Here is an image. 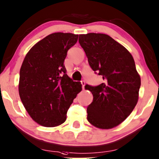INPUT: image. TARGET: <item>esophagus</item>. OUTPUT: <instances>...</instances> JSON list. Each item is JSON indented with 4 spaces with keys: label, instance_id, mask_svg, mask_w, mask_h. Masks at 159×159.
<instances>
[{
    "label": "esophagus",
    "instance_id": "obj_1",
    "mask_svg": "<svg viewBox=\"0 0 159 159\" xmlns=\"http://www.w3.org/2000/svg\"><path fill=\"white\" fill-rule=\"evenodd\" d=\"M81 84H82V89H84V85H85V81H84V80H82Z\"/></svg>",
    "mask_w": 159,
    "mask_h": 159
}]
</instances>
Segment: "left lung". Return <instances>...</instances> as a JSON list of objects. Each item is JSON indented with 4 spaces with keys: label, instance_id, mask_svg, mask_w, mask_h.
<instances>
[{
    "label": "left lung",
    "instance_id": "1",
    "mask_svg": "<svg viewBox=\"0 0 159 159\" xmlns=\"http://www.w3.org/2000/svg\"><path fill=\"white\" fill-rule=\"evenodd\" d=\"M79 43L93 71L104 82L86 84L93 99L87 108V119L94 126L112 129L125 120L138 102L141 80L132 55L107 34H81Z\"/></svg>",
    "mask_w": 159,
    "mask_h": 159
}]
</instances>
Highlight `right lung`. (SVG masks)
<instances>
[{
  "label": "right lung",
  "instance_id": "add662e5",
  "mask_svg": "<svg viewBox=\"0 0 159 159\" xmlns=\"http://www.w3.org/2000/svg\"><path fill=\"white\" fill-rule=\"evenodd\" d=\"M78 35L54 33L36 43L25 57L20 71L19 93L25 108L37 123L54 127L66 120L82 84L66 75L64 61Z\"/></svg>",
  "mask_w": 159,
  "mask_h": 159
}]
</instances>
